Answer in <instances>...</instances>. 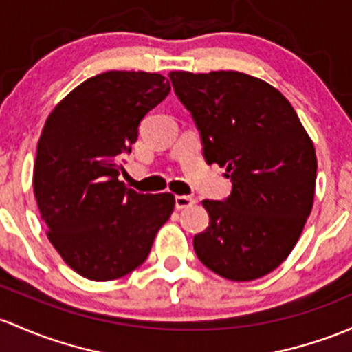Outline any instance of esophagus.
Returning <instances> with one entry per match:
<instances>
[{"mask_svg": "<svg viewBox=\"0 0 352 352\" xmlns=\"http://www.w3.org/2000/svg\"><path fill=\"white\" fill-rule=\"evenodd\" d=\"M195 201L192 197H188V195H177L175 197V209L180 210V209H187V207L194 206Z\"/></svg>", "mask_w": 352, "mask_h": 352, "instance_id": "34e87169", "label": "esophagus"}]
</instances>
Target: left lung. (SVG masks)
Segmentation results:
<instances>
[{
	"mask_svg": "<svg viewBox=\"0 0 352 352\" xmlns=\"http://www.w3.org/2000/svg\"><path fill=\"white\" fill-rule=\"evenodd\" d=\"M168 77L201 133L206 162L226 166L232 184L224 201H202L209 226L194 236L195 254L228 280L265 276L290 254L312 210V140L265 80L234 70Z\"/></svg>",
	"mask_w": 352,
	"mask_h": 352,
	"instance_id": "obj_1",
	"label": "left lung"
}]
</instances>
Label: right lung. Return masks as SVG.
I'll return each mask as SVG.
<instances>
[{
  "mask_svg": "<svg viewBox=\"0 0 352 352\" xmlns=\"http://www.w3.org/2000/svg\"><path fill=\"white\" fill-rule=\"evenodd\" d=\"M168 92L160 74L109 70L74 89L43 126L33 168L40 216L58 254L89 280L138 268L172 214V194H138L118 180L140 123Z\"/></svg>",
  "mask_w": 352,
  "mask_h": 352,
  "instance_id": "obj_1",
  "label": "right lung"
}]
</instances>
